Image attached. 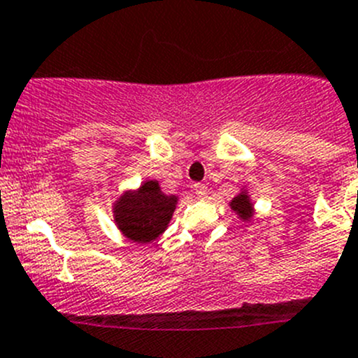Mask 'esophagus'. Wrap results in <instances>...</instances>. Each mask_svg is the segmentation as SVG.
Returning <instances> with one entry per match:
<instances>
[{"instance_id": "1", "label": "esophagus", "mask_w": 358, "mask_h": 358, "mask_svg": "<svg viewBox=\"0 0 358 358\" xmlns=\"http://www.w3.org/2000/svg\"><path fill=\"white\" fill-rule=\"evenodd\" d=\"M193 192H195V195L199 196V199H206V196H208V186L193 185Z\"/></svg>"}]
</instances>
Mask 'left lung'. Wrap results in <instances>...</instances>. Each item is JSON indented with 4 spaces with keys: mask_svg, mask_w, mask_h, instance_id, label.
<instances>
[{
    "mask_svg": "<svg viewBox=\"0 0 358 358\" xmlns=\"http://www.w3.org/2000/svg\"><path fill=\"white\" fill-rule=\"evenodd\" d=\"M229 206H231L232 211L243 220V222H250L252 216H254V204H252L250 196H248V193L245 189L241 193H238Z\"/></svg>",
    "mask_w": 358,
    "mask_h": 358,
    "instance_id": "obj_1",
    "label": "left lung"
}]
</instances>
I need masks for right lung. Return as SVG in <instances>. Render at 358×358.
<instances>
[{"instance_id": "obj_1", "label": "right lung", "mask_w": 358, "mask_h": 358, "mask_svg": "<svg viewBox=\"0 0 358 358\" xmlns=\"http://www.w3.org/2000/svg\"><path fill=\"white\" fill-rule=\"evenodd\" d=\"M176 206V195H165L157 181H145L138 189H127L117 199L113 218L127 239L150 243L166 231Z\"/></svg>"}]
</instances>
